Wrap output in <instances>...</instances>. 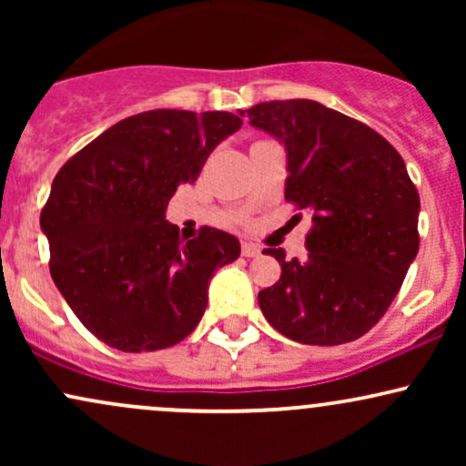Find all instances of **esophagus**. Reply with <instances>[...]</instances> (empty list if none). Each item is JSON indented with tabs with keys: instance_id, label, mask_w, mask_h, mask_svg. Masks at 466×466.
<instances>
[{
	"instance_id": "esophagus-1",
	"label": "esophagus",
	"mask_w": 466,
	"mask_h": 466,
	"mask_svg": "<svg viewBox=\"0 0 466 466\" xmlns=\"http://www.w3.org/2000/svg\"><path fill=\"white\" fill-rule=\"evenodd\" d=\"M260 249L256 243H243V256L245 258H256V256H260Z\"/></svg>"
}]
</instances>
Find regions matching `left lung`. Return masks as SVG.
Returning <instances> with one entry per match:
<instances>
[{
	"label": "left lung",
	"instance_id": "1",
	"mask_svg": "<svg viewBox=\"0 0 466 466\" xmlns=\"http://www.w3.org/2000/svg\"><path fill=\"white\" fill-rule=\"evenodd\" d=\"M249 125L285 147V199L313 210L307 258L280 263L258 293L278 333L337 346L372 329L419 254L420 199L403 157L377 131L315 100H271L248 109Z\"/></svg>",
	"mask_w": 466,
	"mask_h": 466
}]
</instances>
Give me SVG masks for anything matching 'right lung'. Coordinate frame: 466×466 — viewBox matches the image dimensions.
<instances>
[{
    "label": "right lung",
    "instance_id": "obj_1",
    "mask_svg": "<svg viewBox=\"0 0 466 466\" xmlns=\"http://www.w3.org/2000/svg\"><path fill=\"white\" fill-rule=\"evenodd\" d=\"M243 125L228 111L155 109L100 133L52 181L41 212L50 274L89 333L125 352L177 344L199 324L218 267L240 243L203 228L179 237L166 221L177 186Z\"/></svg>",
    "mask_w": 466,
    "mask_h": 466
}]
</instances>
